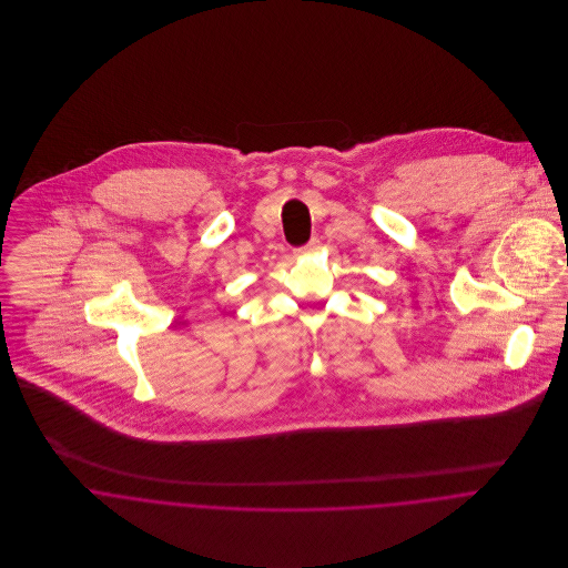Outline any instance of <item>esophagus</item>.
<instances>
[{"instance_id": "1", "label": "esophagus", "mask_w": 568, "mask_h": 568, "mask_svg": "<svg viewBox=\"0 0 568 568\" xmlns=\"http://www.w3.org/2000/svg\"><path fill=\"white\" fill-rule=\"evenodd\" d=\"M320 239H313L311 243L306 244L304 248H302V253H315V251H320Z\"/></svg>"}]
</instances>
